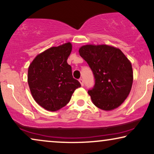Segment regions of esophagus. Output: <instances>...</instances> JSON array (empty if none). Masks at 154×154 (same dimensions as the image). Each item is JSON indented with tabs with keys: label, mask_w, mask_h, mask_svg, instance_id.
<instances>
[{
	"label": "esophagus",
	"mask_w": 154,
	"mask_h": 154,
	"mask_svg": "<svg viewBox=\"0 0 154 154\" xmlns=\"http://www.w3.org/2000/svg\"><path fill=\"white\" fill-rule=\"evenodd\" d=\"M79 82H80V83H81V86H83V79H79Z\"/></svg>",
	"instance_id": "34e87169"
}]
</instances>
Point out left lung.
<instances>
[{
	"instance_id": "1",
	"label": "left lung",
	"mask_w": 154,
	"mask_h": 154,
	"mask_svg": "<svg viewBox=\"0 0 154 154\" xmlns=\"http://www.w3.org/2000/svg\"><path fill=\"white\" fill-rule=\"evenodd\" d=\"M79 54L95 76L94 88L88 92L93 103L105 111L120 106L132 86L130 61L119 48L107 45H83Z\"/></svg>"
}]
</instances>
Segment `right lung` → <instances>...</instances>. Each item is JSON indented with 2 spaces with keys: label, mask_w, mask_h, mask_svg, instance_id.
I'll return each mask as SVG.
<instances>
[{
  "label": "right lung",
  "mask_w": 154,
  "mask_h": 154,
  "mask_svg": "<svg viewBox=\"0 0 154 154\" xmlns=\"http://www.w3.org/2000/svg\"><path fill=\"white\" fill-rule=\"evenodd\" d=\"M71 50V42L50 47L39 54L29 66L27 82L32 96L48 111L66 106L75 90L81 87L67 63Z\"/></svg>",
  "instance_id": "right-lung-1"
}]
</instances>
